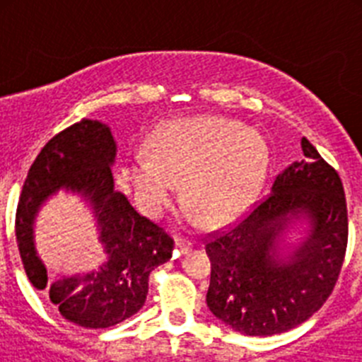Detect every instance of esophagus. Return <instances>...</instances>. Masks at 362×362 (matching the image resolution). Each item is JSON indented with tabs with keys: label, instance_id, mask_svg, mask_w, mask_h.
<instances>
[{
	"label": "esophagus",
	"instance_id": "34e87169",
	"mask_svg": "<svg viewBox=\"0 0 362 362\" xmlns=\"http://www.w3.org/2000/svg\"><path fill=\"white\" fill-rule=\"evenodd\" d=\"M175 248H177V254H187L192 248V241L185 238H177L175 239Z\"/></svg>",
	"mask_w": 362,
	"mask_h": 362
}]
</instances>
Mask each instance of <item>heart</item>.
Returning a JSON list of instances; mask_svg holds the SVG:
<instances>
[{"instance_id": "obj_1", "label": "heart", "mask_w": 362, "mask_h": 362, "mask_svg": "<svg viewBox=\"0 0 362 362\" xmlns=\"http://www.w3.org/2000/svg\"><path fill=\"white\" fill-rule=\"evenodd\" d=\"M264 137L223 117L175 119L150 136L145 153L127 163L143 212L159 217L183 183V201L204 225H223L252 203L267 177Z\"/></svg>"}]
</instances>
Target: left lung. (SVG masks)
Instances as JSON below:
<instances>
[{
    "mask_svg": "<svg viewBox=\"0 0 362 362\" xmlns=\"http://www.w3.org/2000/svg\"><path fill=\"white\" fill-rule=\"evenodd\" d=\"M300 146L305 159L277 175L268 196L204 238L212 263L206 305L245 335L283 334L305 322L334 292L343 268L348 245L343 181L306 137ZM299 215L313 223L309 239L290 262H279L276 239L289 217Z\"/></svg>",
    "mask_w": 362,
    "mask_h": 362,
    "instance_id": "left-lung-1",
    "label": "left lung"
}]
</instances>
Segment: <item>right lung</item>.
<instances>
[{
  "instance_id": "obj_1",
  "label": "right lung",
  "mask_w": 362,
  "mask_h": 362,
  "mask_svg": "<svg viewBox=\"0 0 362 362\" xmlns=\"http://www.w3.org/2000/svg\"><path fill=\"white\" fill-rule=\"evenodd\" d=\"M116 143L107 124L81 119L50 139L25 179L16 210V239L28 281L43 290L66 321L83 328H108L141 310L153 268L166 263L174 239L134 210L116 190L112 163ZM81 191L95 204L109 263L83 280L49 281L31 243V219L57 187Z\"/></svg>"
}]
</instances>
